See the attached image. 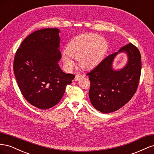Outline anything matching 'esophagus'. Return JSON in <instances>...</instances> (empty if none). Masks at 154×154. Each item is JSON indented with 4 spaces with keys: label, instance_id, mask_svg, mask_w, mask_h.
<instances>
[{
    "label": "esophagus",
    "instance_id": "1",
    "mask_svg": "<svg viewBox=\"0 0 154 154\" xmlns=\"http://www.w3.org/2000/svg\"><path fill=\"white\" fill-rule=\"evenodd\" d=\"M83 76V75L82 74L80 73H78L76 74V76H75V78H74V80H75V81H78L79 79H80V78H82Z\"/></svg>",
    "mask_w": 154,
    "mask_h": 154
}]
</instances>
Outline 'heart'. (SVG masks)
<instances>
[{"label":"heart","instance_id":"1","mask_svg":"<svg viewBox=\"0 0 154 154\" xmlns=\"http://www.w3.org/2000/svg\"><path fill=\"white\" fill-rule=\"evenodd\" d=\"M107 43L103 37L96 34H86L75 37L67 45L66 53L62 55L63 62L67 69L74 66L71 58H80L81 66L85 69L96 66L106 52Z\"/></svg>","mask_w":154,"mask_h":154}]
</instances>
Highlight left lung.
<instances>
[{"instance_id": "1", "label": "left lung", "mask_w": 154, "mask_h": 154, "mask_svg": "<svg viewBox=\"0 0 154 154\" xmlns=\"http://www.w3.org/2000/svg\"><path fill=\"white\" fill-rule=\"evenodd\" d=\"M122 52L127 53L128 62L123 69L116 71L112 69V62ZM141 58L139 49L130 43L109 55L87 74L91 82L88 96L96 110L105 114L112 112L131 100L141 76Z\"/></svg>"}]
</instances>
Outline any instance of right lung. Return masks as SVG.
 <instances>
[{"instance_id":"obj_1","label":"right lung","mask_w":154,"mask_h":154,"mask_svg":"<svg viewBox=\"0 0 154 154\" xmlns=\"http://www.w3.org/2000/svg\"><path fill=\"white\" fill-rule=\"evenodd\" d=\"M60 30H37L23 40L17 51L13 70L22 94L40 109H48L61 100L75 77L60 69Z\"/></svg>"}]
</instances>
